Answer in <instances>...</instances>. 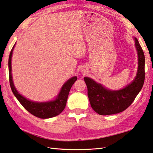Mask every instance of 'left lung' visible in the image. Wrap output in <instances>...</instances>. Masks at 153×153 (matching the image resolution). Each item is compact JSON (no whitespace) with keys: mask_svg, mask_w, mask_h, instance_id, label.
<instances>
[{"mask_svg":"<svg viewBox=\"0 0 153 153\" xmlns=\"http://www.w3.org/2000/svg\"><path fill=\"white\" fill-rule=\"evenodd\" d=\"M134 38L138 66L136 76L126 87L119 90H111L89 77H84L91 106L97 114L109 115L125 111L134 102L143 87L145 79L144 54L137 39Z\"/></svg>","mask_w":153,"mask_h":153,"instance_id":"obj_1","label":"left lung"}]
</instances>
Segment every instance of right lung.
I'll list each match as a JSON object with an SVG mask.
<instances>
[{"label": "right lung", "instance_id": "obj_1", "mask_svg": "<svg viewBox=\"0 0 153 153\" xmlns=\"http://www.w3.org/2000/svg\"><path fill=\"white\" fill-rule=\"evenodd\" d=\"M15 45L12 48L9 57V82L14 96L19 102V103L24 107V108L35 117L41 119H49L57 116L65 108L70 90L72 85L76 81L77 77L74 76L68 80L61 87L59 94H57L56 98L53 100H50L48 102H34L26 98L17 91L13 81V76L11 73V58Z\"/></svg>", "mask_w": 153, "mask_h": 153}]
</instances>
